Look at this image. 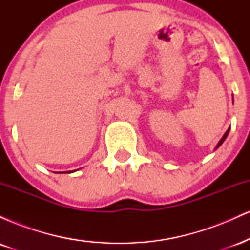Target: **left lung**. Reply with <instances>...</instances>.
<instances>
[{
  "label": "left lung",
  "mask_w": 250,
  "mask_h": 250,
  "mask_svg": "<svg viewBox=\"0 0 250 250\" xmlns=\"http://www.w3.org/2000/svg\"><path fill=\"white\" fill-rule=\"evenodd\" d=\"M228 133H229V129H228V130H227V131H226V133H225V135H223V136H222V139H221V140H220V142H219V143H217L216 148H215V149H217V148H219V147H220V146H221V145H222V143H223V141H225V140L227 139V136H228Z\"/></svg>",
  "instance_id": "obj_1"
}]
</instances>
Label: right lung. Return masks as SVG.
<instances>
[{"label": "right lung", "instance_id": "obj_1", "mask_svg": "<svg viewBox=\"0 0 250 250\" xmlns=\"http://www.w3.org/2000/svg\"><path fill=\"white\" fill-rule=\"evenodd\" d=\"M71 171H73V170H71ZM71 171H67V173H71ZM74 171H75V170H74Z\"/></svg>", "mask_w": 250, "mask_h": 250}]
</instances>
